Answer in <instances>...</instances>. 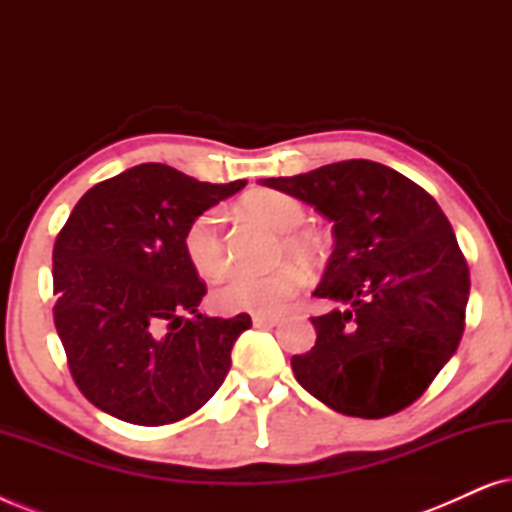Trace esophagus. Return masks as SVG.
I'll list each match as a JSON object with an SVG mask.
<instances>
[{
  "mask_svg": "<svg viewBox=\"0 0 512 512\" xmlns=\"http://www.w3.org/2000/svg\"><path fill=\"white\" fill-rule=\"evenodd\" d=\"M251 321H254V326L258 328H272L279 324V317H275V314H254Z\"/></svg>",
  "mask_w": 512,
  "mask_h": 512,
  "instance_id": "esophagus-1",
  "label": "esophagus"
}]
</instances>
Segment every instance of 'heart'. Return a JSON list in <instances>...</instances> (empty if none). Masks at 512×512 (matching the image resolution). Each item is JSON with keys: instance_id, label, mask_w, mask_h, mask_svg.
I'll return each mask as SVG.
<instances>
[{"instance_id": "heart-1", "label": "heart", "mask_w": 512, "mask_h": 512, "mask_svg": "<svg viewBox=\"0 0 512 512\" xmlns=\"http://www.w3.org/2000/svg\"><path fill=\"white\" fill-rule=\"evenodd\" d=\"M244 212L261 219L279 237L275 249V261H296L300 265H312L319 256V244L312 235L300 233L307 219L303 202L289 193L258 191L242 200ZM181 247L188 263L202 277H219L226 268V242L221 233V214L216 209H205L186 223L181 233ZM305 277L296 265H279L270 272H233L216 286L212 293V305L223 314H275L282 312L286 303L296 296Z\"/></svg>"}]
</instances>
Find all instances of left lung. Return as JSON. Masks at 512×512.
Here are the masks:
<instances>
[{"instance_id":"8db88e82","label":"left lung","mask_w":512,"mask_h":512,"mask_svg":"<svg viewBox=\"0 0 512 512\" xmlns=\"http://www.w3.org/2000/svg\"><path fill=\"white\" fill-rule=\"evenodd\" d=\"M333 221L335 249L317 298L347 305L312 317L317 342L291 359L303 389L349 417L401 412L457 352L468 263L438 202L373 160L263 179Z\"/></svg>"}]
</instances>
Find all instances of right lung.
<instances>
[{"mask_svg":"<svg viewBox=\"0 0 512 512\" xmlns=\"http://www.w3.org/2000/svg\"><path fill=\"white\" fill-rule=\"evenodd\" d=\"M244 184L144 163L76 202L53 247V321L69 373L95 408L139 426L174 424L226 380L251 317H202L207 286L181 233Z\"/></svg>","mask_w":512,"mask_h":512,"instance_id":"1","label":"right lung"}]
</instances>
